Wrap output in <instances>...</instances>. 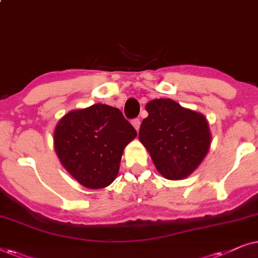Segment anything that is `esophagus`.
I'll return each mask as SVG.
<instances>
[{
    "mask_svg": "<svg viewBox=\"0 0 258 258\" xmlns=\"http://www.w3.org/2000/svg\"><path fill=\"white\" fill-rule=\"evenodd\" d=\"M132 125L135 126V128L137 131H139V127H140V119L139 118H136L132 120Z\"/></svg>",
    "mask_w": 258,
    "mask_h": 258,
    "instance_id": "1",
    "label": "esophagus"
}]
</instances>
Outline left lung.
Masks as SVG:
<instances>
[{
  "label": "left lung",
  "mask_w": 258,
  "mask_h": 258,
  "mask_svg": "<svg viewBox=\"0 0 258 258\" xmlns=\"http://www.w3.org/2000/svg\"><path fill=\"white\" fill-rule=\"evenodd\" d=\"M139 139L166 179L187 177L207 156L211 143L207 119L183 108L171 99H156L146 105Z\"/></svg>",
  "instance_id": "left-lung-1"
}]
</instances>
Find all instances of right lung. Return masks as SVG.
<instances>
[{
    "label": "right lung",
    "instance_id": "1",
    "mask_svg": "<svg viewBox=\"0 0 258 258\" xmlns=\"http://www.w3.org/2000/svg\"><path fill=\"white\" fill-rule=\"evenodd\" d=\"M136 137L120 109L97 104L67 113L55 127L54 145L64 169L79 183L102 188L118 176L123 149Z\"/></svg>",
    "mask_w": 258,
    "mask_h": 258
}]
</instances>
